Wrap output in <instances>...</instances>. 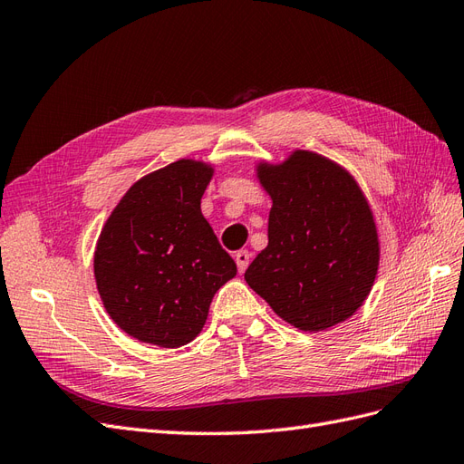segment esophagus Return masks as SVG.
<instances>
[{"label":"esophagus","mask_w":464,"mask_h":464,"mask_svg":"<svg viewBox=\"0 0 464 464\" xmlns=\"http://www.w3.org/2000/svg\"><path fill=\"white\" fill-rule=\"evenodd\" d=\"M234 259H236V265H237V271L240 273H244L246 269H247V265H249V261H251V254L247 249H240V251H236V256H234Z\"/></svg>","instance_id":"34e87169"}]
</instances>
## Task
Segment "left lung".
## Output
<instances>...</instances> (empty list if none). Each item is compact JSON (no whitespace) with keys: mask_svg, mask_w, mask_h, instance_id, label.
Listing matches in <instances>:
<instances>
[{"mask_svg":"<svg viewBox=\"0 0 464 464\" xmlns=\"http://www.w3.org/2000/svg\"><path fill=\"white\" fill-rule=\"evenodd\" d=\"M271 195L269 246L246 283L300 331H323L368 298L379 265L372 208L343 166L310 150L283 164H259Z\"/></svg>","mask_w":464,"mask_h":464,"instance_id":"left-lung-1","label":"left lung"}]
</instances>
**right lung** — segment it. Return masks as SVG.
Returning a JSON list of instances; mask_svg holds the SVG:
<instances>
[{
	"label": "right lung",
	"instance_id": "obj_1",
	"mask_svg": "<svg viewBox=\"0 0 464 464\" xmlns=\"http://www.w3.org/2000/svg\"><path fill=\"white\" fill-rule=\"evenodd\" d=\"M213 168L181 159L130 188L94 251L108 315L133 339L164 348L191 343L236 263L201 215Z\"/></svg>",
	"mask_w": 464,
	"mask_h": 464
}]
</instances>
